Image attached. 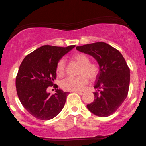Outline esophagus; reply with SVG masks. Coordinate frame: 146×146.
Listing matches in <instances>:
<instances>
[{"mask_svg": "<svg viewBox=\"0 0 146 146\" xmlns=\"http://www.w3.org/2000/svg\"><path fill=\"white\" fill-rule=\"evenodd\" d=\"M73 92H75V93H78L79 95H83V92L82 91H78V90H75V91H73Z\"/></svg>", "mask_w": 146, "mask_h": 146, "instance_id": "esophagus-1", "label": "esophagus"}]
</instances>
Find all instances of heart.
Masks as SVG:
<instances>
[{"instance_id": "obj_1", "label": "heart", "mask_w": 146, "mask_h": 146, "mask_svg": "<svg viewBox=\"0 0 146 146\" xmlns=\"http://www.w3.org/2000/svg\"><path fill=\"white\" fill-rule=\"evenodd\" d=\"M73 59L81 67L79 71V74L81 75L78 77H68L62 80L61 86L64 90L75 91L81 90L84 86L88 83V78L90 80L96 78L99 73V66L96 63L90 62V59L86 54L84 53H76L73 56ZM56 71L60 77H62L65 73V61L63 59L60 60L57 64Z\"/></svg>"}]
</instances>
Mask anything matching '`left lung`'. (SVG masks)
Instances as JSON below:
<instances>
[{"instance_id": "1", "label": "left lung", "mask_w": 146, "mask_h": 146, "mask_svg": "<svg viewBox=\"0 0 146 146\" xmlns=\"http://www.w3.org/2000/svg\"><path fill=\"white\" fill-rule=\"evenodd\" d=\"M76 49L91 56L99 64L94 101L86 106L87 108L98 117L110 116L128 95L130 68L124 58L118 50L102 42L77 46Z\"/></svg>"}]
</instances>
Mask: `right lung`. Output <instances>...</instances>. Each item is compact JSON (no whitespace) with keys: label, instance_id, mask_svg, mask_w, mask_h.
<instances>
[{"label":"right lung","instance_id":"obj_1","mask_svg":"<svg viewBox=\"0 0 146 146\" xmlns=\"http://www.w3.org/2000/svg\"><path fill=\"white\" fill-rule=\"evenodd\" d=\"M44 45L27 55L22 62L16 79L17 94L22 105L32 116L40 120L54 118L62 110L69 93L57 89L47 93L56 79L58 62L75 47Z\"/></svg>","mask_w":146,"mask_h":146}]
</instances>
